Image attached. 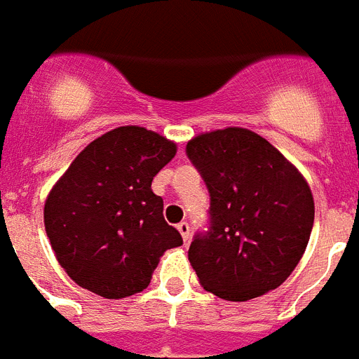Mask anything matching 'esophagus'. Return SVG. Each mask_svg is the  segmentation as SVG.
<instances>
[{
    "label": "esophagus",
    "mask_w": 359,
    "mask_h": 359,
    "mask_svg": "<svg viewBox=\"0 0 359 359\" xmlns=\"http://www.w3.org/2000/svg\"><path fill=\"white\" fill-rule=\"evenodd\" d=\"M177 231L182 233L183 241L187 243L189 237H191V226H189V222H180V224H177Z\"/></svg>",
    "instance_id": "34e87169"
}]
</instances>
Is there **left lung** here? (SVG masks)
I'll return each instance as SVG.
<instances>
[{"label":"left lung","mask_w":359,"mask_h":359,"mask_svg":"<svg viewBox=\"0 0 359 359\" xmlns=\"http://www.w3.org/2000/svg\"><path fill=\"white\" fill-rule=\"evenodd\" d=\"M185 151L209 193L208 228L189 246L202 287L245 302L282 285L313 228L306 180L269 140L243 128L198 135Z\"/></svg>","instance_id":"left-lung-1"}]
</instances>
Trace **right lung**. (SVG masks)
Instances as JSON below:
<instances>
[{
	"label": "right lung",
	"instance_id": "obj_1",
	"mask_svg": "<svg viewBox=\"0 0 359 359\" xmlns=\"http://www.w3.org/2000/svg\"><path fill=\"white\" fill-rule=\"evenodd\" d=\"M176 156V144L139 126L93 140L51 189L46 233L66 274L103 298L148 287L163 252L182 246L163 217L151 180Z\"/></svg>",
	"mask_w": 359,
	"mask_h": 359
}]
</instances>
